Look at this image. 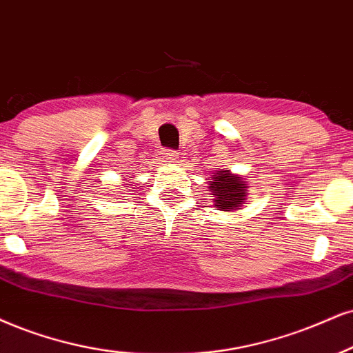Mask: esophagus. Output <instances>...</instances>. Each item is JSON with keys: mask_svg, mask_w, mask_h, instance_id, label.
<instances>
[{"mask_svg": "<svg viewBox=\"0 0 353 353\" xmlns=\"http://www.w3.org/2000/svg\"><path fill=\"white\" fill-rule=\"evenodd\" d=\"M178 152L176 150H173V149H165L163 150V159L167 160V162H175L176 160V155Z\"/></svg>", "mask_w": 353, "mask_h": 353, "instance_id": "obj_1", "label": "esophagus"}]
</instances>
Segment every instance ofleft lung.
Listing matches in <instances>:
<instances>
[{
    "label": "left lung",
    "mask_w": 353,
    "mask_h": 353,
    "mask_svg": "<svg viewBox=\"0 0 353 353\" xmlns=\"http://www.w3.org/2000/svg\"><path fill=\"white\" fill-rule=\"evenodd\" d=\"M210 190L214 194V206L221 210H239L245 199V181L237 175H230L229 170H221V173L210 178Z\"/></svg>",
    "instance_id": "obj_1"
}]
</instances>
